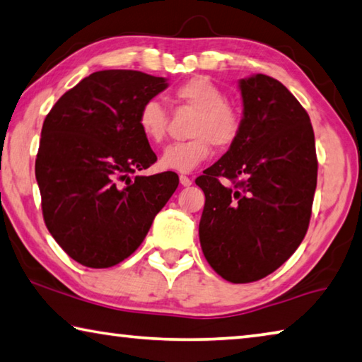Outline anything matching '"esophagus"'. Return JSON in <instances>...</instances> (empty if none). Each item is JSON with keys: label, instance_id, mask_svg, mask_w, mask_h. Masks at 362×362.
Instances as JSON below:
<instances>
[{"label": "esophagus", "instance_id": "34e87169", "mask_svg": "<svg viewBox=\"0 0 362 362\" xmlns=\"http://www.w3.org/2000/svg\"><path fill=\"white\" fill-rule=\"evenodd\" d=\"M180 183H182V187H189L192 185V179L187 175H180Z\"/></svg>", "mask_w": 362, "mask_h": 362}]
</instances>
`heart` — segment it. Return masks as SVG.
I'll return each mask as SVG.
<instances>
[{
  "label": "heart",
  "instance_id": "1",
  "mask_svg": "<svg viewBox=\"0 0 362 362\" xmlns=\"http://www.w3.org/2000/svg\"><path fill=\"white\" fill-rule=\"evenodd\" d=\"M175 100L194 110L185 142L170 144L159 158L164 170L192 173L209 158L212 145L228 148L236 142L241 131L240 113L226 102V95L207 76H193L174 90ZM137 126L142 136L151 144H159L166 136L168 112L156 99L145 100L139 108Z\"/></svg>",
  "mask_w": 362,
  "mask_h": 362
}]
</instances>
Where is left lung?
Returning a JSON list of instances; mask_svg holds the SVG:
<instances>
[{"mask_svg":"<svg viewBox=\"0 0 362 362\" xmlns=\"http://www.w3.org/2000/svg\"><path fill=\"white\" fill-rule=\"evenodd\" d=\"M241 131L196 179L206 203L199 243L206 260L235 284L268 276L308 230L317 159L310 116L284 84L267 75L240 79ZM225 176L232 185L223 186Z\"/></svg>","mask_w":362,"mask_h":362,"instance_id":"8db88e82","label":"left lung"}]
</instances>
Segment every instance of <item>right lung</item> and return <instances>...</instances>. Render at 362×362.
Instances as JSON below:
<instances>
[{"mask_svg":"<svg viewBox=\"0 0 362 362\" xmlns=\"http://www.w3.org/2000/svg\"><path fill=\"white\" fill-rule=\"evenodd\" d=\"M166 88V78L142 71H95L66 90L42 122L35 163L42 217L84 267L127 259L179 187L170 170L131 179L156 161L137 126L139 108Z\"/></svg>","mask_w":362,"mask_h":362,"instance_id":"right-lung-1","label":"right lung"}]
</instances>
